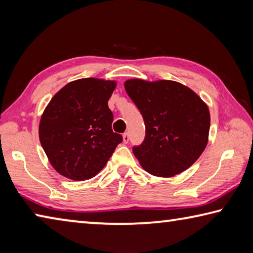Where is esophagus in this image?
<instances>
[{"label":"esophagus","instance_id":"obj_1","mask_svg":"<svg viewBox=\"0 0 253 253\" xmlns=\"http://www.w3.org/2000/svg\"><path fill=\"white\" fill-rule=\"evenodd\" d=\"M123 142L127 144L128 142H129V134L128 132H125V134H123Z\"/></svg>","mask_w":253,"mask_h":253}]
</instances>
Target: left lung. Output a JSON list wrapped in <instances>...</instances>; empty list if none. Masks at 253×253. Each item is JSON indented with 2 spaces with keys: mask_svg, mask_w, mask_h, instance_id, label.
<instances>
[{
  "mask_svg": "<svg viewBox=\"0 0 253 253\" xmlns=\"http://www.w3.org/2000/svg\"><path fill=\"white\" fill-rule=\"evenodd\" d=\"M125 89L146 127L144 143L132 148L147 173L172 177L186 170L207 147L210 110L198 93L177 81L128 79Z\"/></svg>",
  "mask_w": 253,
  "mask_h": 253,
  "instance_id": "left-lung-1",
  "label": "left lung"
}]
</instances>
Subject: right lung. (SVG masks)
Masks as SVG:
<instances>
[{
	"label": "right lung",
	"mask_w": 253,
	"mask_h": 253,
	"mask_svg": "<svg viewBox=\"0 0 253 253\" xmlns=\"http://www.w3.org/2000/svg\"><path fill=\"white\" fill-rule=\"evenodd\" d=\"M115 80L83 78L62 87L44 108L39 138L50 164L72 181L100 172L123 137L114 132L108 100Z\"/></svg>",
	"instance_id": "right-lung-1"
}]
</instances>
